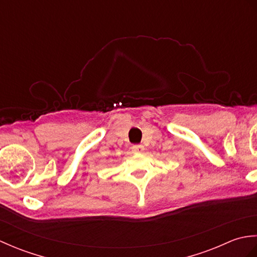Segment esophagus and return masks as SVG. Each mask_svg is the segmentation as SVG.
Instances as JSON below:
<instances>
[{"label":"esophagus","instance_id":"34e87169","mask_svg":"<svg viewBox=\"0 0 257 257\" xmlns=\"http://www.w3.org/2000/svg\"><path fill=\"white\" fill-rule=\"evenodd\" d=\"M132 150L134 154H143L145 150V147L143 145H135V146H133Z\"/></svg>","mask_w":257,"mask_h":257}]
</instances>
